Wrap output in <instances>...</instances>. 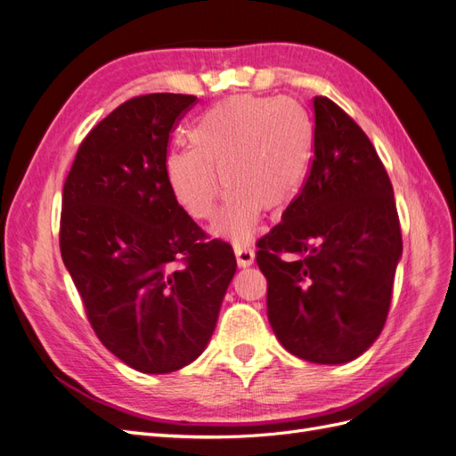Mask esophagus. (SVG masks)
I'll use <instances>...</instances> for the list:
<instances>
[{
    "label": "esophagus",
    "mask_w": 456,
    "mask_h": 456,
    "mask_svg": "<svg viewBox=\"0 0 456 456\" xmlns=\"http://www.w3.org/2000/svg\"><path fill=\"white\" fill-rule=\"evenodd\" d=\"M233 251H236V258H238V265L241 268H249L253 262H255V251L251 249V245H236L233 247Z\"/></svg>",
    "instance_id": "obj_1"
}]
</instances>
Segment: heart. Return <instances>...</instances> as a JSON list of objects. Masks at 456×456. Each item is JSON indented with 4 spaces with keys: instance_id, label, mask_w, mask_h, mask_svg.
<instances>
[{
    "instance_id": "obj_1",
    "label": "heart",
    "mask_w": 456,
    "mask_h": 456,
    "mask_svg": "<svg viewBox=\"0 0 456 456\" xmlns=\"http://www.w3.org/2000/svg\"><path fill=\"white\" fill-rule=\"evenodd\" d=\"M186 139L190 150H176L165 161L175 201L194 220H211L223 181L228 191L213 232L243 243L253 238L262 209L281 213L305 190L315 131L295 99L241 94L203 112Z\"/></svg>"
}]
</instances>
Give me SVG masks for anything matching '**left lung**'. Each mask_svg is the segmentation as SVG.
<instances>
[{
  "instance_id": "obj_1",
  "label": "left lung",
  "mask_w": 456,
  "mask_h": 456,
  "mask_svg": "<svg viewBox=\"0 0 456 456\" xmlns=\"http://www.w3.org/2000/svg\"><path fill=\"white\" fill-rule=\"evenodd\" d=\"M314 114L310 176L256 243V265L283 348L338 365L380 335L403 243L394 188L369 136L327 96H315Z\"/></svg>"
}]
</instances>
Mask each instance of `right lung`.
Instances as JSON below:
<instances>
[{"mask_svg":"<svg viewBox=\"0 0 456 456\" xmlns=\"http://www.w3.org/2000/svg\"><path fill=\"white\" fill-rule=\"evenodd\" d=\"M196 101L151 93L123 102L81 142L62 190L61 255L89 323L150 375L198 360L238 266L228 243L205 241L165 176L169 134Z\"/></svg>","mask_w":456,"mask_h":456,"instance_id":"right-lung-1","label":"right lung"}]
</instances>
